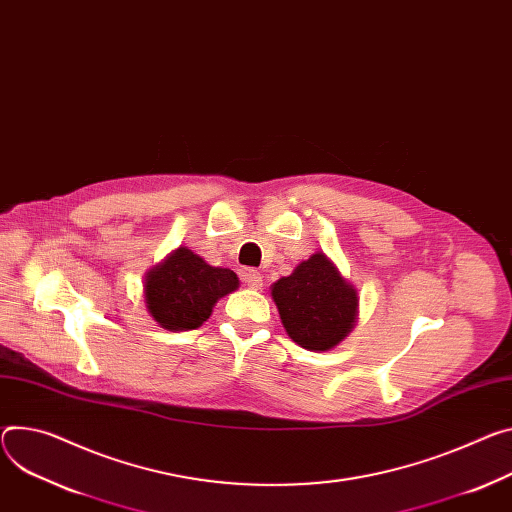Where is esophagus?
<instances>
[{
  "mask_svg": "<svg viewBox=\"0 0 512 512\" xmlns=\"http://www.w3.org/2000/svg\"><path fill=\"white\" fill-rule=\"evenodd\" d=\"M243 282H245L249 288H253V290L263 288V277H261V273H259L257 269H245V271H243Z\"/></svg>",
  "mask_w": 512,
  "mask_h": 512,
  "instance_id": "34e87169",
  "label": "esophagus"
}]
</instances>
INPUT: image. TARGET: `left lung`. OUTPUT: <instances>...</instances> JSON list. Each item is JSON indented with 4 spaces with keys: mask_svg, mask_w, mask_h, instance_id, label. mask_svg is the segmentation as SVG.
I'll return each instance as SVG.
<instances>
[{
    "mask_svg": "<svg viewBox=\"0 0 512 512\" xmlns=\"http://www.w3.org/2000/svg\"><path fill=\"white\" fill-rule=\"evenodd\" d=\"M271 296L286 333L304 349L327 351L345 339L355 324L357 292L322 253L273 284Z\"/></svg>",
    "mask_w": 512,
    "mask_h": 512,
    "instance_id": "obj_1",
    "label": "left lung"
}]
</instances>
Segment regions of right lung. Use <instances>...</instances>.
I'll list each match as a JSON object with an SVG mask.
<instances>
[{"label": "right lung", "mask_w": 512, "mask_h": 512, "mask_svg": "<svg viewBox=\"0 0 512 512\" xmlns=\"http://www.w3.org/2000/svg\"><path fill=\"white\" fill-rule=\"evenodd\" d=\"M239 288L235 271L212 267L190 249H177L145 282L147 308L169 331H190L212 314L218 298Z\"/></svg>", "instance_id": "right-lung-1"}]
</instances>
